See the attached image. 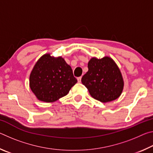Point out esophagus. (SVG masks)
<instances>
[{
  "mask_svg": "<svg viewBox=\"0 0 153 153\" xmlns=\"http://www.w3.org/2000/svg\"><path fill=\"white\" fill-rule=\"evenodd\" d=\"M81 79H82V77H77V81H78L79 83L81 82Z\"/></svg>",
  "mask_w": 153,
  "mask_h": 153,
  "instance_id": "obj_1",
  "label": "esophagus"
}]
</instances>
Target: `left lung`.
<instances>
[{"label": "left lung", "mask_w": 153, "mask_h": 153, "mask_svg": "<svg viewBox=\"0 0 153 153\" xmlns=\"http://www.w3.org/2000/svg\"><path fill=\"white\" fill-rule=\"evenodd\" d=\"M88 71L82 77V83L92 97L102 102L115 100L123 88L122 76L112 59L92 58L88 64Z\"/></svg>", "instance_id": "8db88e82"}]
</instances>
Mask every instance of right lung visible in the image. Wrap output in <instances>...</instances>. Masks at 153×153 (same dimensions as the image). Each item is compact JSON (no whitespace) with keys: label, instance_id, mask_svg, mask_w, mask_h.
Returning <instances> with one entry per match:
<instances>
[{"label":"right lung","instance_id":"add662e5","mask_svg":"<svg viewBox=\"0 0 153 153\" xmlns=\"http://www.w3.org/2000/svg\"><path fill=\"white\" fill-rule=\"evenodd\" d=\"M77 80L71 67L62 57L43 55L33 67L30 86L38 100L51 102L68 94Z\"/></svg>","mask_w":153,"mask_h":153}]
</instances>
